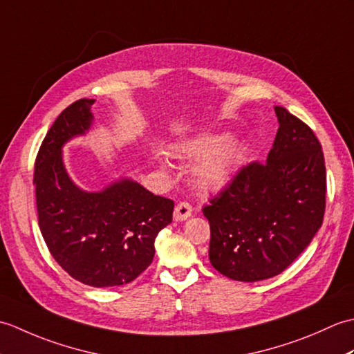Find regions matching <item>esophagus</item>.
<instances>
[{"instance_id": "esophagus-1", "label": "esophagus", "mask_w": 354, "mask_h": 354, "mask_svg": "<svg viewBox=\"0 0 354 354\" xmlns=\"http://www.w3.org/2000/svg\"><path fill=\"white\" fill-rule=\"evenodd\" d=\"M193 213V207L189 204V202H179V204L175 207V212H173V219L176 222H183L187 221Z\"/></svg>"}]
</instances>
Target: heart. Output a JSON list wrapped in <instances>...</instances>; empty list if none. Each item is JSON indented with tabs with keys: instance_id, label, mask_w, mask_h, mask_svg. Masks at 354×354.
I'll return each instance as SVG.
<instances>
[{
	"instance_id": "b5f03b06",
	"label": "heart",
	"mask_w": 354,
	"mask_h": 354,
	"mask_svg": "<svg viewBox=\"0 0 354 354\" xmlns=\"http://www.w3.org/2000/svg\"><path fill=\"white\" fill-rule=\"evenodd\" d=\"M176 152L189 160H204L210 156L198 169L199 183L208 189H217L227 184L236 171L242 155V147L237 141H228L225 133H204L196 137L179 140L175 142ZM153 160L164 164L161 152H152Z\"/></svg>"
}]
</instances>
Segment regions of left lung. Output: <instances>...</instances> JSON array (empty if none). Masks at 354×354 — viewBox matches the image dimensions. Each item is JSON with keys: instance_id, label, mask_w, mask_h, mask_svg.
<instances>
[{"instance_id": "left-lung-1", "label": "left lung", "mask_w": 354, "mask_h": 354, "mask_svg": "<svg viewBox=\"0 0 354 354\" xmlns=\"http://www.w3.org/2000/svg\"><path fill=\"white\" fill-rule=\"evenodd\" d=\"M278 127L265 164L251 162L202 208L209 222V261L231 280L281 274L321 228L326 164L317 135L275 106Z\"/></svg>"}]
</instances>
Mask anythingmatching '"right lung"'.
Returning <instances> with one entry per match:
<instances>
[{
	"label": "right lung",
	"instance_id": "add662e5",
	"mask_svg": "<svg viewBox=\"0 0 354 354\" xmlns=\"http://www.w3.org/2000/svg\"><path fill=\"white\" fill-rule=\"evenodd\" d=\"M93 99L61 112L35 162L39 228L48 251L74 280L93 288L133 281L155 255V239L171 222V199L155 196L132 179L86 192L66 171L62 147L93 124Z\"/></svg>",
	"mask_w": 354,
	"mask_h": 354
}]
</instances>
